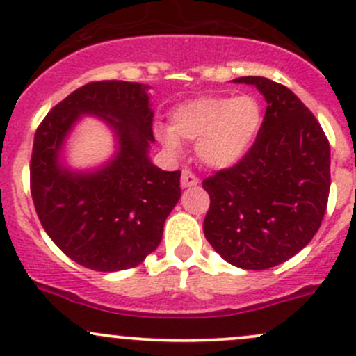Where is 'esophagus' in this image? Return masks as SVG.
Returning <instances> with one entry per match:
<instances>
[{"mask_svg":"<svg viewBox=\"0 0 356 356\" xmlns=\"http://www.w3.org/2000/svg\"><path fill=\"white\" fill-rule=\"evenodd\" d=\"M200 179L196 177L195 174H193L189 168H184L181 174V186L182 188H195V186H198Z\"/></svg>","mask_w":356,"mask_h":356,"instance_id":"34e87169","label":"esophagus"}]
</instances>
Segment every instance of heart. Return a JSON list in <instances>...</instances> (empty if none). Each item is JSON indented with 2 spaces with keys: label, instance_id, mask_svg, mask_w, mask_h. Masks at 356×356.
Here are the masks:
<instances>
[{
  "label": "heart",
  "instance_id": "obj_1",
  "mask_svg": "<svg viewBox=\"0 0 356 356\" xmlns=\"http://www.w3.org/2000/svg\"><path fill=\"white\" fill-rule=\"evenodd\" d=\"M170 129H158L165 148L177 155L181 143H195L196 158L211 168H227L246 156L260 132L264 108L251 95L201 96L170 113Z\"/></svg>",
  "mask_w": 356,
  "mask_h": 356
}]
</instances>
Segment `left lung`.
Segmentation results:
<instances>
[{
	"label": "left lung",
	"instance_id": "1",
	"mask_svg": "<svg viewBox=\"0 0 356 356\" xmlns=\"http://www.w3.org/2000/svg\"><path fill=\"white\" fill-rule=\"evenodd\" d=\"M253 84L267 102L253 146L241 161L203 181L210 208L204 238L229 264L265 270L303 250L318 231L331 188V148L315 115L286 86Z\"/></svg>",
	"mask_w": 356,
	"mask_h": 356
}]
</instances>
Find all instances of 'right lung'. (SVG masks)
<instances>
[{
	"label": "right lung",
	"instance_id": "right-lung-1",
	"mask_svg": "<svg viewBox=\"0 0 356 356\" xmlns=\"http://www.w3.org/2000/svg\"><path fill=\"white\" fill-rule=\"evenodd\" d=\"M146 89L138 82H89L53 106L35 131V213L53 243L91 270L141 264L160 245L165 218L181 198V170L165 172L148 158L155 138ZM82 114L102 116L119 141L114 160L96 172H72L59 163L63 141Z\"/></svg>",
	"mask_w": 356,
	"mask_h": 356
}]
</instances>
